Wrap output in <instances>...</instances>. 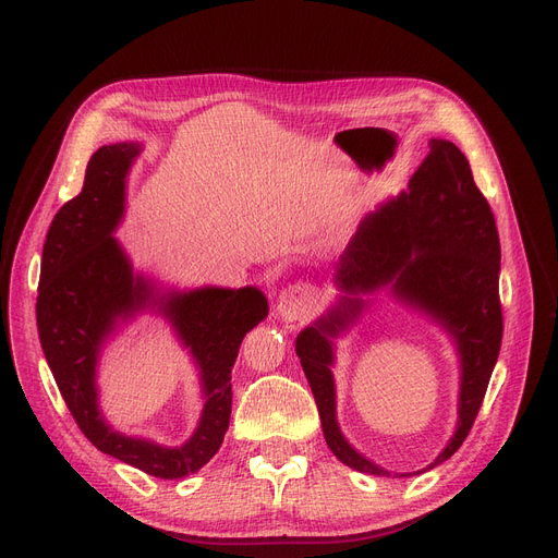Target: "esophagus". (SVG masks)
I'll use <instances>...</instances> for the list:
<instances>
[{"instance_id":"1","label":"esophagus","mask_w":558,"mask_h":558,"mask_svg":"<svg viewBox=\"0 0 558 558\" xmlns=\"http://www.w3.org/2000/svg\"><path fill=\"white\" fill-rule=\"evenodd\" d=\"M314 307H316V296H314L312 287L291 284L278 296L276 312L284 320V324H296V320L310 316Z\"/></svg>"}]
</instances>
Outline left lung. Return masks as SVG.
Listing matches in <instances>:
<instances>
[{
    "instance_id": "1",
    "label": "left lung",
    "mask_w": 558,
    "mask_h": 558,
    "mask_svg": "<svg viewBox=\"0 0 558 558\" xmlns=\"http://www.w3.org/2000/svg\"><path fill=\"white\" fill-rule=\"evenodd\" d=\"M330 282L337 296L296 337V355L312 387L332 454L353 471L391 477L360 454L337 421V339L353 330L379 291L441 328L459 360L457 425L446 448L416 473L448 461L465 441L482 407L502 343L500 238L471 165L450 140L432 137L429 154L407 190L377 203L350 240Z\"/></svg>"
}]
</instances>
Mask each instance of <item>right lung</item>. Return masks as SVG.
I'll list each match as a JSON object with an SVG mask.
<instances>
[{"label":"right lung","mask_w":558,"mask_h":558,"mask_svg":"<svg viewBox=\"0 0 558 558\" xmlns=\"http://www.w3.org/2000/svg\"><path fill=\"white\" fill-rule=\"evenodd\" d=\"M140 142L106 144L93 154L76 198L53 217L43 248L38 335L70 412L97 450L160 480H181L208 463L230 423V373L242 339L269 314L257 287L179 289L133 267L114 238L126 215V183ZM142 313L160 315L199 371L204 409L183 447H162L114 430L98 404L105 345Z\"/></svg>","instance_id":"add662e5"}]
</instances>
